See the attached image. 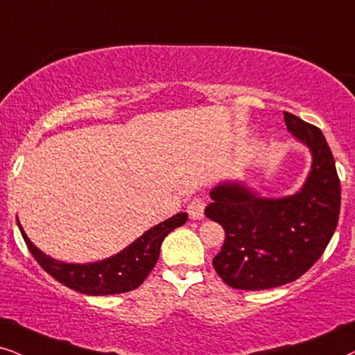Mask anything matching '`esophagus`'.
Wrapping results in <instances>:
<instances>
[{
  "label": "esophagus",
  "instance_id": "esophagus-1",
  "mask_svg": "<svg viewBox=\"0 0 355 355\" xmlns=\"http://www.w3.org/2000/svg\"><path fill=\"white\" fill-rule=\"evenodd\" d=\"M205 205H207L205 200H202V199L191 200V204L187 205V214H189V217H191L192 220H200L202 217H204Z\"/></svg>",
  "mask_w": 355,
  "mask_h": 355
}]
</instances>
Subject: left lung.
<instances>
[{"label": "left lung", "instance_id": "left-lung-1", "mask_svg": "<svg viewBox=\"0 0 355 355\" xmlns=\"http://www.w3.org/2000/svg\"><path fill=\"white\" fill-rule=\"evenodd\" d=\"M287 130L311 153V169L292 196L262 197L245 182L210 191L205 215L225 230L214 268L239 290H268L302 277L320 259L338 227L340 182L323 132L290 112Z\"/></svg>", "mask_w": 355, "mask_h": 355}]
</instances>
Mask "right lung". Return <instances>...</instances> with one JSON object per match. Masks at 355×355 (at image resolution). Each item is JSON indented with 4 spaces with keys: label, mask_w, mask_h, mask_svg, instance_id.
<instances>
[{
    "label": "right lung",
    "mask_w": 355,
    "mask_h": 355,
    "mask_svg": "<svg viewBox=\"0 0 355 355\" xmlns=\"http://www.w3.org/2000/svg\"><path fill=\"white\" fill-rule=\"evenodd\" d=\"M186 222V211L174 215L155 225L117 254L103 261L86 262V264H71V262L53 259L31 241L22 230L19 220H17V227L21 230L31 254L42 266L45 272L57 279L60 284L86 295H114V293L130 292L144 284L158 261L163 239L174 228L182 227Z\"/></svg>",
    "instance_id": "right-lung-1"
}]
</instances>
